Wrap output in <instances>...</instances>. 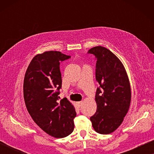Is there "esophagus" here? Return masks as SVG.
Returning <instances> with one entry per match:
<instances>
[{
  "mask_svg": "<svg viewBox=\"0 0 154 154\" xmlns=\"http://www.w3.org/2000/svg\"><path fill=\"white\" fill-rule=\"evenodd\" d=\"M77 104H78V105H79V107H81V106H83V102H82V101H81V102H78Z\"/></svg>",
  "mask_w": 154,
  "mask_h": 154,
  "instance_id": "esophagus-1",
  "label": "esophagus"
}]
</instances>
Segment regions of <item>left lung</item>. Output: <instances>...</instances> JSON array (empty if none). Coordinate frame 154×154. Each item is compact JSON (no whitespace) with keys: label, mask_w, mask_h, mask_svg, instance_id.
Instances as JSON below:
<instances>
[{"label":"left lung","mask_w":154,"mask_h":154,"mask_svg":"<svg viewBox=\"0 0 154 154\" xmlns=\"http://www.w3.org/2000/svg\"><path fill=\"white\" fill-rule=\"evenodd\" d=\"M88 53L97 60L95 76L99 84L95 94L97 111L90 121L97 132L107 134L119 127L129 109V79L121 61L107 48L97 46Z\"/></svg>","instance_id":"8db88e82"}]
</instances>
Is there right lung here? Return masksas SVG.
Segmentation results:
<instances>
[{
    "mask_svg": "<svg viewBox=\"0 0 154 154\" xmlns=\"http://www.w3.org/2000/svg\"><path fill=\"white\" fill-rule=\"evenodd\" d=\"M70 57L57 51L37 54L29 64L24 80V98L29 114L43 131L57 138L73 132L76 116L66 98L59 102L62 81L60 62Z\"/></svg>",
    "mask_w": 154,
    "mask_h": 154,
    "instance_id": "right-lung-1",
    "label": "right lung"
}]
</instances>
